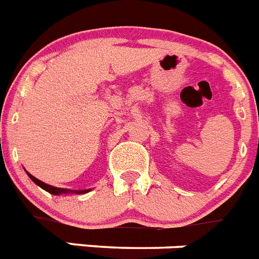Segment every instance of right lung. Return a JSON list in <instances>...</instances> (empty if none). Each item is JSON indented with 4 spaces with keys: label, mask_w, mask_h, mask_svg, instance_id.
<instances>
[{
    "label": "right lung",
    "mask_w": 259,
    "mask_h": 259,
    "mask_svg": "<svg viewBox=\"0 0 259 259\" xmlns=\"http://www.w3.org/2000/svg\"><path fill=\"white\" fill-rule=\"evenodd\" d=\"M26 173H27V176L30 177L32 182L36 183L37 186L41 187L43 190H46L47 193L54 194V195H61V194H86V193H89V191H92V189H88V190H69V189H61V187L51 186V185H47V183L41 182V181H39L37 178H35L34 176H31L28 171H26Z\"/></svg>",
    "instance_id": "obj_1"
}]
</instances>
